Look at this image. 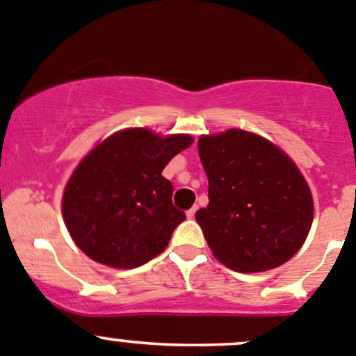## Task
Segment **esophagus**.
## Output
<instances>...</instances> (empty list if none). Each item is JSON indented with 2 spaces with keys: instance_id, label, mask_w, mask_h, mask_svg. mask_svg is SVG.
Returning a JSON list of instances; mask_svg holds the SVG:
<instances>
[{
  "instance_id": "1",
  "label": "esophagus",
  "mask_w": 356,
  "mask_h": 356,
  "mask_svg": "<svg viewBox=\"0 0 356 356\" xmlns=\"http://www.w3.org/2000/svg\"><path fill=\"white\" fill-rule=\"evenodd\" d=\"M197 209H198V207L193 206L190 211H188V213H186V216H188V218H195V213H197Z\"/></svg>"
}]
</instances>
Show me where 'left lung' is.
Segmentation results:
<instances>
[{"mask_svg": "<svg viewBox=\"0 0 356 356\" xmlns=\"http://www.w3.org/2000/svg\"><path fill=\"white\" fill-rule=\"evenodd\" d=\"M209 204L195 218L214 257L239 273L273 270L302 248L312 225L309 186L291 158L257 134L200 136Z\"/></svg>", "mask_w": 356, "mask_h": 356, "instance_id": "1", "label": "left lung"}]
</instances>
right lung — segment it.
Wrapping results in <instances>:
<instances>
[{"label": "right lung", "mask_w": 356, "mask_h": 356, "mask_svg": "<svg viewBox=\"0 0 356 356\" xmlns=\"http://www.w3.org/2000/svg\"><path fill=\"white\" fill-rule=\"evenodd\" d=\"M193 138H161L126 129L99 143L63 191V220L86 255L111 268H138L166 248L186 214L172 204L174 186L161 175Z\"/></svg>", "instance_id": "right-lung-1"}]
</instances>
